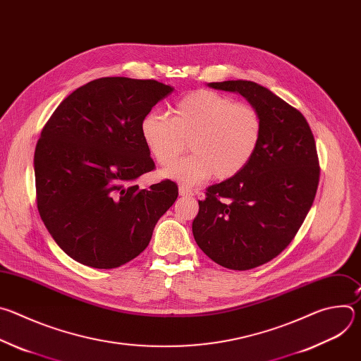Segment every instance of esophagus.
Here are the masks:
<instances>
[{
  "instance_id": "34e87169",
  "label": "esophagus",
  "mask_w": 361,
  "mask_h": 361,
  "mask_svg": "<svg viewBox=\"0 0 361 361\" xmlns=\"http://www.w3.org/2000/svg\"><path fill=\"white\" fill-rule=\"evenodd\" d=\"M178 194H180L181 197H191V195H194V192H192L190 188L184 187V185L178 187Z\"/></svg>"
}]
</instances>
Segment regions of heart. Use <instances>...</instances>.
<instances>
[{
	"mask_svg": "<svg viewBox=\"0 0 361 361\" xmlns=\"http://www.w3.org/2000/svg\"><path fill=\"white\" fill-rule=\"evenodd\" d=\"M262 130V118L251 106L209 90L184 95L173 118L152 110L140 124L142 142L160 166L171 164L189 141L190 156L161 171L164 178L185 185L212 176L216 180L237 176L252 159Z\"/></svg>",
	"mask_w": 361,
	"mask_h": 361,
	"instance_id": "obj_1",
	"label": "heart"
}]
</instances>
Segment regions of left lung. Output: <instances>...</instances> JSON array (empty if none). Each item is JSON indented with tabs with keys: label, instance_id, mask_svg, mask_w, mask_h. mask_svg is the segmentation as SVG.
<instances>
[{
	"label": "left lung",
	"instance_id": "left-lung-1",
	"mask_svg": "<svg viewBox=\"0 0 361 361\" xmlns=\"http://www.w3.org/2000/svg\"><path fill=\"white\" fill-rule=\"evenodd\" d=\"M207 85L243 95L263 130L245 169L198 200L192 235L217 264L250 270L279 255L310 212L320 176L316 141L302 114L269 88L245 80Z\"/></svg>",
	"mask_w": 361,
	"mask_h": 361
}]
</instances>
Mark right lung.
Here are the masks:
<instances>
[{"mask_svg": "<svg viewBox=\"0 0 361 361\" xmlns=\"http://www.w3.org/2000/svg\"><path fill=\"white\" fill-rule=\"evenodd\" d=\"M156 80L102 77L73 91L35 147L37 207L48 233L73 260L116 269L142 252L178 195L166 180L140 190L154 170L140 124L173 92Z\"/></svg>", "mask_w": 361, "mask_h": 361, "instance_id": "1", "label": "right lung"}]
</instances>
